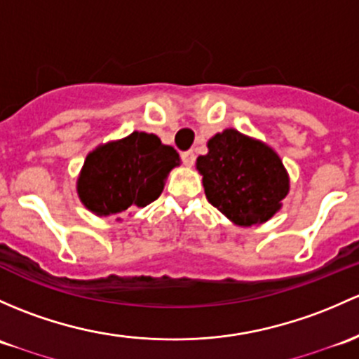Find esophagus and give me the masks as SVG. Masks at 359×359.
I'll list each match as a JSON object with an SVG mask.
<instances>
[{"instance_id": "esophagus-1", "label": "esophagus", "mask_w": 359, "mask_h": 359, "mask_svg": "<svg viewBox=\"0 0 359 359\" xmlns=\"http://www.w3.org/2000/svg\"><path fill=\"white\" fill-rule=\"evenodd\" d=\"M180 156H182V161H184V165H186V167H192V165H194L196 154H194V151H192V149L184 151V153L180 154Z\"/></svg>"}]
</instances>
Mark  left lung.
Instances as JSON below:
<instances>
[{"instance_id": "left-lung-1", "label": "left lung", "mask_w": 359, "mask_h": 359, "mask_svg": "<svg viewBox=\"0 0 359 359\" xmlns=\"http://www.w3.org/2000/svg\"><path fill=\"white\" fill-rule=\"evenodd\" d=\"M196 168L206 199L239 227L265 224L289 192L287 170L278 154L236 129L215 134Z\"/></svg>"}]
</instances>
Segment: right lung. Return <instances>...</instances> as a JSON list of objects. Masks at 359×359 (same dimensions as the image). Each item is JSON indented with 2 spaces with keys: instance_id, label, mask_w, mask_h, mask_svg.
Wrapping results in <instances>:
<instances>
[{
  "instance_id": "add662e5",
  "label": "right lung",
  "mask_w": 359,
  "mask_h": 359,
  "mask_svg": "<svg viewBox=\"0 0 359 359\" xmlns=\"http://www.w3.org/2000/svg\"><path fill=\"white\" fill-rule=\"evenodd\" d=\"M179 161V153L161 144L158 135L135 130L90 151L77 179V194L97 217L144 208L160 198Z\"/></svg>"
}]
</instances>
